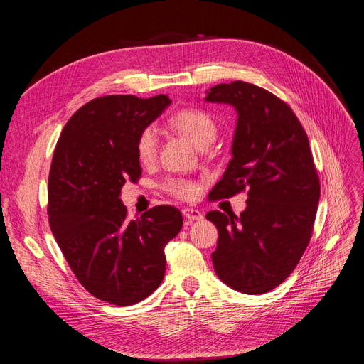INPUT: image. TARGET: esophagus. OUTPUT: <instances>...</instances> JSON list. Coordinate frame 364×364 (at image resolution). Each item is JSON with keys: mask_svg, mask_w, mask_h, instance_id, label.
I'll return each mask as SVG.
<instances>
[{"mask_svg": "<svg viewBox=\"0 0 364 364\" xmlns=\"http://www.w3.org/2000/svg\"><path fill=\"white\" fill-rule=\"evenodd\" d=\"M182 214L186 220H190V222H194V220H202L203 214L200 211H197V209L193 208H185L182 209Z\"/></svg>", "mask_w": 364, "mask_h": 364, "instance_id": "1", "label": "esophagus"}]
</instances>
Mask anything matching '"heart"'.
<instances>
[{
	"mask_svg": "<svg viewBox=\"0 0 364 364\" xmlns=\"http://www.w3.org/2000/svg\"><path fill=\"white\" fill-rule=\"evenodd\" d=\"M170 123L199 149H206L215 139L218 126L215 118L199 107H185L176 112ZM136 158L141 164H151L158 155V135L151 126L144 127L136 138ZM164 190L183 200H193L199 194V185L190 179L170 178L165 181Z\"/></svg>",
	"mask_w": 364,
	"mask_h": 364,
	"instance_id": "1",
	"label": "heart"
}]
</instances>
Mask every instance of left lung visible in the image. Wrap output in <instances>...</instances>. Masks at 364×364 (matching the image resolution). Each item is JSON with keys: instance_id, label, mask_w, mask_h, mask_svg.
Wrapping results in <instances>:
<instances>
[{"instance_id": "left-lung-1", "label": "left lung", "mask_w": 364, "mask_h": 364, "mask_svg": "<svg viewBox=\"0 0 364 364\" xmlns=\"http://www.w3.org/2000/svg\"><path fill=\"white\" fill-rule=\"evenodd\" d=\"M206 102L229 103L238 112L232 159L208 197L247 191L240 217L206 214L218 229L214 269L230 289L267 293L294 270L313 235L321 182L310 142L291 107L257 85L220 83Z\"/></svg>"}]
</instances>
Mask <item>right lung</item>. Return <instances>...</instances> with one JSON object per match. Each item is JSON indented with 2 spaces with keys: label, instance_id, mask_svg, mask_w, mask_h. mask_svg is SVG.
Listing matches in <instances>:
<instances>
[{
  "label": "right lung",
  "instance_id": "obj_1",
  "mask_svg": "<svg viewBox=\"0 0 364 364\" xmlns=\"http://www.w3.org/2000/svg\"><path fill=\"white\" fill-rule=\"evenodd\" d=\"M167 95H105L65 124L48 176L51 232L75 278L97 299L129 306L155 291L165 274L164 247L179 234L182 214L158 205L127 220L119 194L138 182L139 132L170 105Z\"/></svg>",
  "mask_w": 364,
  "mask_h": 364
}]
</instances>
